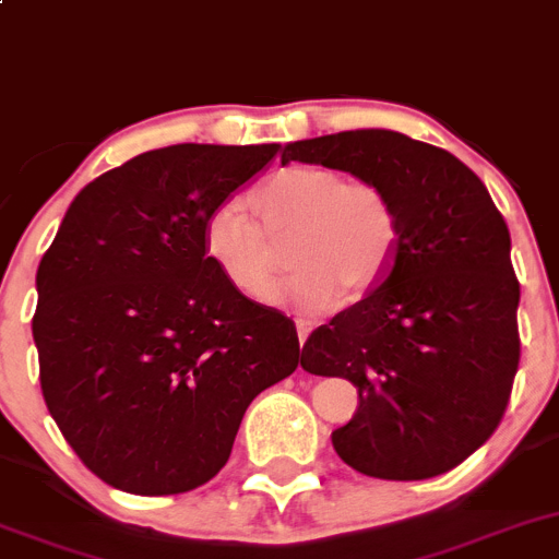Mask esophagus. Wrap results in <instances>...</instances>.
<instances>
[{"label": "esophagus", "mask_w": 559, "mask_h": 559, "mask_svg": "<svg viewBox=\"0 0 559 559\" xmlns=\"http://www.w3.org/2000/svg\"><path fill=\"white\" fill-rule=\"evenodd\" d=\"M308 333H311V324L302 322V319H297V338H300V344H306Z\"/></svg>", "instance_id": "34e87169"}]
</instances>
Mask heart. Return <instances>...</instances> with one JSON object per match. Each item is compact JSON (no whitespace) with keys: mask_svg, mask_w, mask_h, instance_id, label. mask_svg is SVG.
I'll list each match as a JSON object with an SVG mask.
<instances>
[{"mask_svg":"<svg viewBox=\"0 0 559 559\" xmlns=\"http://www.w3.org/2000/svg\"><path fill=\"white\" fill-rule=\"evenodd\" d=\"M242 204H218L204 218L202 248L215 273L253 302H270L278 253L295 275L286 297L302 311H324L338 292L360 297L382 281L399 248V215L379 186L349 180L322 166H292L270 177Z\"/></svg>","mask_w":559,"mask_h":559,"instance_id":"1","label":"heart"}]
</instances>
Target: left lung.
I'll use <instances>...</instances> for the list:
<instances>
[{"mask_svg":"<svg viewBox=\"0 0 559 559\" xmlns=\"http://www.w3.org/2000/svg\"><path fill=\"white\" fill-rule=\"evenodd\" d=\"M373 182L399 215V248L373 289L313 330L300 366L357 388L333 448L382 480H426L500 426L519 368V281L506 218L448 150L384 128L286 144L281 164Z\"/></svg>","mask_w":559,"mask_h":559,"instance_id":"1","label":"left lung"}]
</instances>
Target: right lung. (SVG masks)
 I'll list each match as a JSON object with an SVG mask.
<instances>
[{
  "mask_svg": "<svg viewBox=\"0 0 559 559\" xmlns=\"http://www.w3.org/2000/svg\"><path fill=\"white\" fill-rule=\"evenodd\" d=\"M278 144H171L81 188L37 267L40 388L75 456L130 495H182L229 462L248 404L300 360L295 322L231 289L204 218Z\"/></svg>",
  "mask_w": 559,
  "mask_h": 559,
  "instance_id": "right-lung-1",
  "label": "right lung"
}]
</instances>
